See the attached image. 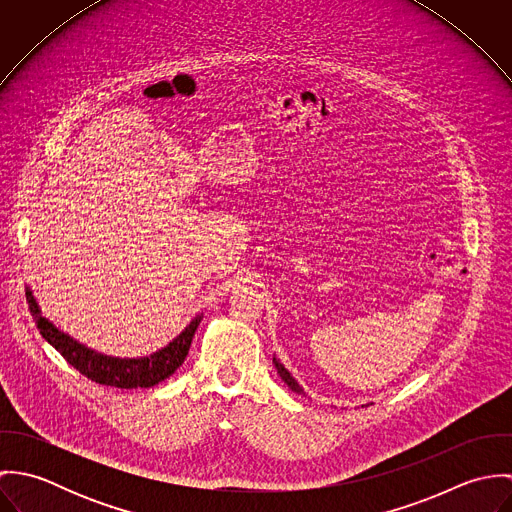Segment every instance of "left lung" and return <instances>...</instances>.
Instances as JSON below:
<instances>
[{"label":"left lung","mask_w":512,"mask_h":512,"mask_svg":"<svg viewBox=\"0 0 512 512\" xmlns=\"http://www.w3.org/2000/svg\"><path fill=\"white\" fill-rule=\"evenodd\" d=\"M274 365H276V368H278V374L282 376V380H284V382H286V384L292 388L293 392H297V394H305V392H303V388H301V386L297 384V380L293 378L292 372H290L286 366L280 363V359H278V357H274Z\"/></svg>","instance_id":"left-lung-1"}]
</instances>
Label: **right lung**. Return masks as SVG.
<instances>
[{
    "mask_svg": "<svg viewBox=\"0 0 512 512\" xmlns=\"http://www.w3.org/2000/svg\"><path fill=\"white\" fill-rule=\"evenodd\" d=\"M25 293H27L29 311L43 339L49 345H53L65 357V361L74 366L80 374H84L86 378L98 384L116 386V388H151L161 380L169 378L179 366L183 365L189 353L193 335L203 319V313H199L169 345H165L163 349L151 355L136 357V359H128V357L122 359V357L98 353L78 343L69 333L61 331L57 325H53V321H49L41 313V307L29 288Z\"/></svg>",
    "mask_w": 512,
    "mask_h": 512,
    "instance_id": "1",
    "label": "right lung"
}]
</instances>
